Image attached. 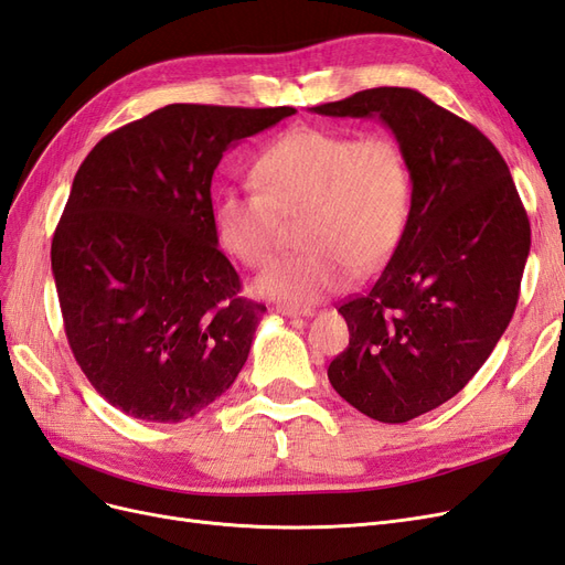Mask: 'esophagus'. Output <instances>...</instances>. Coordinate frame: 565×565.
Here are the masks:
<instances>
[{"label":"esophagus","mask_w":565,"mask_h":565,"mask_svg":"<svg viewBox=\"0 0 565 565\" xmlns=\"http://www.w3.org/2000/svg\"><path fill=\"white\" fill-rule=\"evenodd\" d=\"M276 311L285 318H309L311 309H295V306H276Z\"/></svg>","instance_id":"34e87169"}]
</instances>
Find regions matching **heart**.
Here are the masks:
<instances>
[{
    "mask_svg": "<svg viewBox=\"0 0 565 565\" xmlns=\"http://www.w3.org/2000/svg\"><path fill=\"white\" fill-rule=\"evenodd\" d=\"M256 188L214 202L218 243L247 266L264 264L280 218L306 212L299 254L270 259L256 292L285 306H311L344 292L358 270L396 252L413 202V172L386 134L358 136L299 127L273 141L252 167Z\"/></svg>",
    "mask_w": 565,
    "mask_h": 565,
    "instance_id": "b5f03b06",
    "label": "heart"
}]
</instances>
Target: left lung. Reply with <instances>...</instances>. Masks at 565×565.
I'll list each match as a JSON object with an SVG mask.
<instances>
[{
    "label": "left lung",
    "mask_w": 565,
    "mask_h": 565,
    "mask_svg": "<svg viewBox=\"0 0 565 565\" xmlns=\"http://www.w3.org/2000/svg\"><path fill=\"white\" fill-rule=\"evenodd\" d=\"M311 113L377 117L413 172L405 233L367 292L339 306L351 337L328 367L363 415L409 422L465 388L498 347L519 301L527 214L500 150L415 89H365Z\"/></svg>",
    "instance_id": "obj_1"
}]
</instances>
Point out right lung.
I'll use <instances>...</instances> for the list:
<instances>
[{
  "mask_svg": "<svg viewBox=\"0 0 565 565\" xmlns=\"http://www.w3.org/2000/svg\"><path fill=\"white\" fill-rule=\"evenodd\" d=\"M295 108L172 104L100 139L51 243L75 361L113 407L183 422L241 374L264 303L218 249L212 177L224 152Z\"/></svg>",
  "mask_w": 565,
  "mask_h": 565,
  "instance_id": "1",
  "label": "right lung"
}]
</instances>
